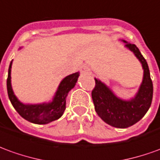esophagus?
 Wrapping results in <instances>:
<instances>
[{"label": "esophagus", "instance_id": "obj_1", "mask_svg": "<svg viewBox=\"0 0 160 160\" xmlns=\"http://www.w3.org/2000/svg\"><path fill=\"white\" fill-rule=\"evenodd\" d=\"M80 72H81V74H88L90 72V70L88 68V66H86V65H83L81 68H80Z\"/></svg>", "mask_w": 160, "mask_h": 160}]
</instances>
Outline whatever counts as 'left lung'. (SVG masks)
Wrapping results in <instances>:
<instances>
[{"mask_svg":"<svg viewBox=\"0 0 160 160\" xmlns=\"http://www.w3.org/2000/svg\"><path fill=\"white\" fill-rule=\"evenodd\" d=\"M124 42L141 62L144 69L142 84L135 98L131 100L119 99L105 84L97 79H94L95 87L92 91V99L97 114L107 124L117 128H127L142 119L150 108L153 94L152 81L146 59L134 44L126 41Z\"/></svg>","mask_w":160,"mask_h":160,"instance_id":"1","label":"left lung"}]
</instances>
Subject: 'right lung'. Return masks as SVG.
Wrapping results in <instances>:
<instances>
[{
    "label": "right lung",
    "instance_id": "right-lung-1",
    "mask_svg": "<svg viewBox=\"0 0 160 160\" xmlns=\"http://www.w3.org/2000/svg\"><path fill=\"white\" fill-rule=\"evenodd\" d=\"M11 66L12 61L10 62L8 68L7 88L8 98L18 113L28 121L39 125H45L60 119L66 109V98L68 96V92L75 86L78 77L80 75L79 72L68 75L61 81L52 102L40 105H24L18 100L12 90L10 76Z\"/></svg>",
    "mask_w": 160,
    "mask_h": 160
}]
</instances>
